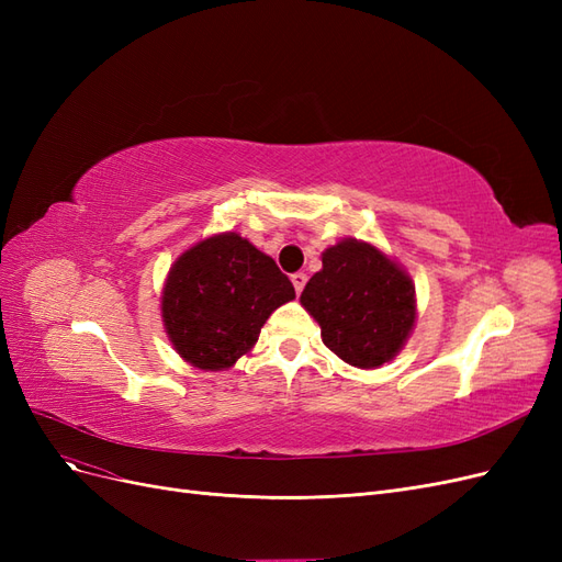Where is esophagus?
Segmentation results:
<instances>
[{
  "label": "esophagus",
  "instance_id": "obj_1",
  "mask_svg": "<svg viewBox=\"0 0 562 562\" xmlns=\"http://www.w3.org/2000/svg\"><path fill=\"white\" fill-rule=\"evenodd\" d=\"M291 281H293V285H295V291L302 293L304 283H307V274H304V271H295V274L291 277Z\"/></svg>",
  "mask_w": 562,
  "mask_h": 562
}]
</instances>
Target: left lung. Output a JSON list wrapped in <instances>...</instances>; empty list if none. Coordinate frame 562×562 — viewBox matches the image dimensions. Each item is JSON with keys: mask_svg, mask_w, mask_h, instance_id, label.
<instances>
[{"mask_svg": "<svg viewBox=\"0 0 562 562\" xmlns=\"http://www.w3.org/2000/svg\"><path fill=\"white\" fill-rule=\"evenodd\" d=\"M323 345L356 368L394 359L415 323V285L370 244L342 241L323 252V269L300 295Z\"/></svg>", "mask_w": 562, "mask_h": 562, "instance_id": "left-lung-1", "label": "left lung"}]
</instances>
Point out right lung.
I'll use <instances>...</instances> for the list:
<instances>
[{
  "label": "right lung",
  "mask_w": 562,
  "mask_h": 562,
  "mask_svg": "<svg viewBox=\"0 0 562 562\" xmlns=\"http://www.w3.org/2000/svg\"><path fill=\"white\" fill-rule=\"evenodd\" d=\"M295 288L269 255L239 234H217L182 252L164 288V323L176 351L201 370L229 368L260 337Z\"/></svg>",
  "instance_id": "1"
}]
</instances>
